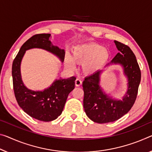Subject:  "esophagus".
Instances as JSON below:
<instances>
[{
	"mask_svg": "<svg viewBox=\"0 0 152 152\" xmlns=\"http://www.w3.org/2000/svg\"><path fill=\"white\" fill-rule=\"evenodd\" d=\"M75 85L76 86H80L82 85V80L80 78H77L75 81Z\"/></svg>",
	"mask_w": 152,
	"mask_h": 152,
	"instance_id": "esophagus-1",
	"label": "esophagus"
}]
</instances>
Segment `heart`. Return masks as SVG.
<instances>
[{
  "label": "heart",
  "mask_w": 152,
  "mask_h": 152,
  "mask_svg": "<svg viewBox=\"0 0 152 152\" xmlns=\"http://www.w3.org/2000/svg\"><path fill=\"white\" fill-rule=\"evenodd\" d=\"M72 53L76 61L83 63V72L88 74L95 73L102 69L109 58L108 50L96 44L78 45L74 48ZM66 64L69 68L75 67L69 55L66 56Z\"/></svg>",
  "instance_id": "1"
}]
</instances>
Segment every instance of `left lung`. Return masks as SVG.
Segmentation results:
<instances>
[{
	"instance_id": "8db88e82",
	"label": "left lung",
	"mask_w": 152,
	"mask_h": 152,
	"mask_svg": "<svg viewBox=\"0 0 152 152\" xmlns=\"http://www.w3.org/2000/svg\"><path fill=\"white\" fill-rule=\"evenodd\" d=\"M114 42L120 52L112 63L121 64L129 79L128 91L123 99H113L103 93L99 85L102 70L86 76L83 83V106L86 114L93 122L99 124L114 122L129 112L135 102L141 82L140 68L131 48L117 40Z\"/></svg>"
}]
</instances>
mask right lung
I'll return each instance as SVG.
<instances>
[{
	"label": "right lung",
	"mask_w": 152,
	"mask_h": 152,
	"mask_svg": "<svg viewBox=\"0 0 152 152\" xmlns=\"http://www.w3.org/2000/svg\"><path fill=\"white\" fill-rule=\"evenodd\" d=\"M50 34H38L24 42L14 59L12 65V77L15 97L18 105L33 118L50 122L61 115L69 93L75 86L76 77L55 80L44 91L29 90L23 85L20 74V64L26 50L40 48L57 55L62 61L65 57L64 49L53 46L49 40Z\"/></svg>",
	"instance_id": "obj_1"
}]
</instances>
